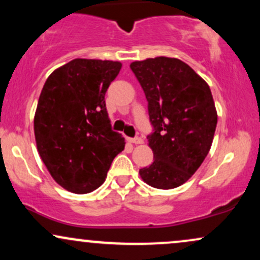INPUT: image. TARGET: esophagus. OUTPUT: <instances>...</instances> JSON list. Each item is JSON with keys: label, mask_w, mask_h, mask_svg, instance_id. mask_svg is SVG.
<instances>
[{"label": "esophagus", "mask_w": 260, "mask_h": 260, "mask_svg": "<svg viewBox=\"0 0 260 260\" xmlns=\"http://www.w3.org/2000/svg\"><path fill=\"white\" fill-rule=\"evenodd\" d=\"M128 142L132 144H143V139L140 137H134V138H128Z\"/></svg>", "instance_id": "34e87169"}]
</instances>
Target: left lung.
Returning a JSON list of instances; mask_svg holds the SVG:
<instances>
[{"mask_svg":"<svg viewBox=\"0 0 260 260\" xmlns=\"http://www.w3.org/2000/svg\"><path fill=\"white\" fill-rule=\"evenodd\" d=\"M148 101L154 162L139 170L145 183L171 189L189 180L204 161L217 123L210 88L181 59L155 57L131 63Z\"/></svg>","mask_w":260,"mask_h":260,"instance_id":"obj_1","label":"left lung"}]
</instances>
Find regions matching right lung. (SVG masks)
<instances>
[{"instance_id":"right-lung-1","label":"right lung","mask_w":260,"mask_h":260,"mask_svg":"<svg viewBox=\"0 0 260 260\" xmlns=\"http://www.w3.org/2000/svg\"><path fill=\"white\" fill-rule=\"evenodd\" d=\"M122 64L76 58L50 74L34 117L38 151L59 186L77 194L96 189L124 149L111 128L105 94Z\"/></svg>"}]
</instances>
